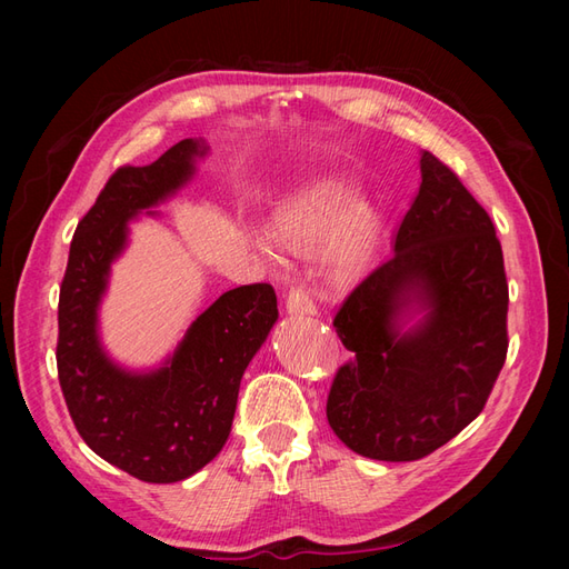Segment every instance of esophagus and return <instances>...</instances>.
<instances>
[{"label": "esophagus", "mask_w": 569, "mask_h": 569, "mask_svg": "<svg viewBox=\"0 0 569 569\" xmlns=\"http://www.w3.org/2000/svg\"><path fill=\"white\" fill-rule=\"evenodd\" d=\"M287 311L289 313H301V316H313L316 313V303L308 297V291L303 287H291L287 295Z\"/></svg>", "instance_id": "obj_1"}]
</instances>
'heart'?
I'll list each match as a JSON object with an SVG mask.
<instances>
[{"instance_id": "1", "label": "heart", "mask_w": 569, "mask_h": 569, "mask_svg": "<svg viewBox=\"0 0 569 569\" xmlns=\"http://www.w3.org/2000/svg\"><path fill=\"white\" fill-rule=\"evenodd\" d=\"M353 187L343 180H325L287 201L274 216L278 237L256 232L253 247L272 263L289 251H311L327 242L322 253L325 274L337 284L358 278L370 261L377 242V216L370 206H356Z\"/></svg>"}]
</instances>
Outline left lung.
I'll return each instance as SVG.
<instances>
[{"label": "left lung", "mask_w": 569, "mask_h": 569, "mask_svg": "<svg viewBox=\"0 0 569 569\" xmlns=\"http://www.w3.org/2000/svg\"><path fill=\"white\" fill-rule=\"evenodd\" d=\"M393 253L343 299L332 320L351 358L327 393V422L351 451L420 460L487 406L508 353L501 242L481 203L432 151ZM410 302L428 313L406 333Z\"/></svg>", "instance_id": "1"}]
</instances>
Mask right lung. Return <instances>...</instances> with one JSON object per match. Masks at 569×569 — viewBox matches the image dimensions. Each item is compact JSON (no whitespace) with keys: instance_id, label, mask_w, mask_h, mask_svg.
Here are the masks:
<instances>
[{"instance_id":"obj_1","label":"right lung","mask_w":569,"mask_h":569,"mask_svg":"<svg viewBox=\"0 0 569 569\" xmlns=\"http://www.w3.org/2000/svg\"><path fill=\"white\" fill-rule=\"evenodd\" d=\"M203 151L182 140L151 166H120L78 222L59 291L57 370L78 435L97 456L151 485L192 477L220 453L242 375L278 320L272 284L256 282L206 308L161 370L126 372L99 347L97 306L126 247L128 220L192 178Z\"/></svg>"}]
</instances>
